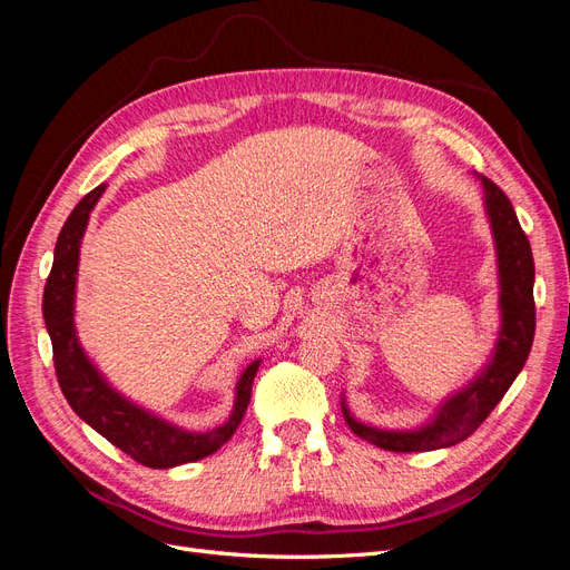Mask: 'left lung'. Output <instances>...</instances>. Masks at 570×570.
<instances>
[{
	"instance_id": "obj_1",
	"label": "left lung",
	"mask_w": 570,
	"mask_h": 570,
	"mask_svg": "<svg viewBox=\"0 0 570 570\" xmlns=\"http://www.w3.org/2000/svg\"><path fill=\"white\" fill-rule=\"evenodd\" d=\"M485 193V214L494 237L499 271V335L492 356L473 381L435 409L421 428L385 430L354 419L342 396L344 421L358 438L387 452H430L471 438L490 411L502 402L525 366L534 337V262L528 237L509 197L490 178L478 176Z\"/></svg>"
}]
</instances>
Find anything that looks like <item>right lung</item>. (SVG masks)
Instances as JSON below:
<instances>
[{
  "label": "right lung",
  "instance_id": "add662e5",
  "mask_svg": "<svg viewBox=\"0 0 570 570\" xmlns=\"http://www.w3.org/2000/svg\"><path fill=\"white\" fill-rule=\"evenodd\" d=\"M105 189L107 185L95 187L66 218L55 247V264H51L45 285L42 316L51 350H55L59 387L78 416L95 428L101 438L116 444L120 452H126L137 463L149 465V469H174V465L214 454L233 438L247 411L252 383L262 358L252 361L239 375L228 421L206 430V433H195V430L168 423L109 385L107 377L99 373L90 356L80 347L73 318L80 243L95 204L105 195Z\"/></svg>",
  "mask_w": 570,
  "mask_h": 570
}]
</instances>
